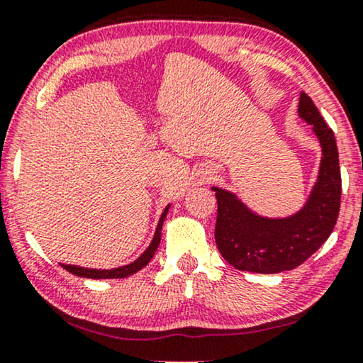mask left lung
<instances>
[{
  "instance_id": "obj_1",
  "label": "left lung",
  "mask_w": 363,
  "mask_h": 363,
  "mask_svg": "<svg viewBox=\"0 0 363 363\" xmlns=\"http://www.w3.org/2000/svg\"><path fill=\"white\" fill-rule=\"evenodd\" d=\"M297 113L312 125L320 143L319 175L304 206L289 216L269 218L252 211L233 191H216V246L240 271L276 274L291 271L314 255L334 231L340 210V167L334 132L307 94L301 92Z\"/></svg>"
}]
</instances>
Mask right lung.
Here are the masks:
<instances>
[{"mask_svg":"<svg viewBox=\"0 0 363 363\" xmlns=\"http://www.w3.org/2000/svg\"><path fill=\"white\" fill-rule=\"evenodd\" d=\"M170 206L172 205H167L165 210H163L160 220H158L155 235H153V240H152L150 245H148L147 250L143 251L135 261L130 262V264L112 267V269H94V267H84V266H76V264H62V262H61V266L66 271L72 272L74 276L87 277V279H122V277H128V276L135 274V272L140 271L142 267H145L148 262H150L153 255H155L157 247H158V245H160V240H162L163 221H165Z\"/></svg>","mask_w":363,"mask_h":363,"instance_id":"add662e5","label":"right lung"}]
</instances>
